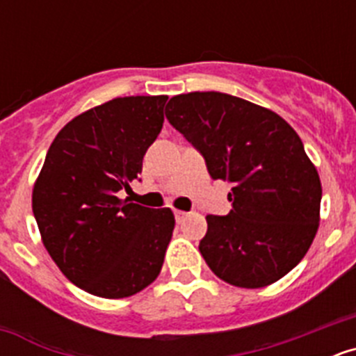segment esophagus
<instances>
[{
	"instance_id": "1",
	"label": "esophagus",
	"mask_w": 356,
	"mask_h": 356,
	"mask_svg": "<svg viewBox=\"0 0 356 356\" xmlns=\"http://www.w3.org/2000/svg\"><path fill=\"white\" fill-rule=\"evenodd\" d=\"M185 216H187V212H184V210H175V219H176V222L184 221Z\"/></svg>"
}]
</instances>
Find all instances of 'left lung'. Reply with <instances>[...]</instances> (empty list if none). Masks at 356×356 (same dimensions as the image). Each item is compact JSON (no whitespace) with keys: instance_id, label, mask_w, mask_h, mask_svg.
I'll return each mask as SVG.
<instances>
[{"instance_id":"left-lung-1","label":"left lung","mask_w":356,"mask_h":356,"mask_svg":"<svg viewBox=\"0 0 356 356\" xmlns=\"http://www.w3.org/2000/svg\"><path fill=\"white\" fill-rule=\"evenodd\" d=\"M165 118L205 159L213 180L234 184L228 216H207L200 251L213 275L259 289L301 262L319 226L321 180L300 135L264 106L222 92L169 99Z\"/></svg>"}]
</instances>
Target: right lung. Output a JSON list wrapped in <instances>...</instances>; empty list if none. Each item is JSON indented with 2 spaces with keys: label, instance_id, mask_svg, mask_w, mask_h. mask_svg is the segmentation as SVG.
<instances>
[{
  "label": "right lung",
  "instance_id": "1",
  "mask_svg": "<svg viewBox=\"0 0 356 356\" xmlns=\"http://www.w3.org/2000/svg\"><path fill=\"white\" fill-rule=\"evenodd\" d=\"M165 102L128 96L87 110L58 131L44 160L31 196L40 237L65 278L89 294L128 298L162 269L175 216L118 193L139 178Z\"/></svg>",
  "mask_w": 356,
  "mask_h": 356
}]
</instances>
